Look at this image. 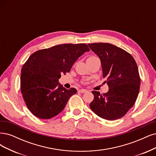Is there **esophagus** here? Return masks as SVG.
I'll return each mask as SVG.
<instances>
[{
  "instance_id": "1",
  "label": "esophagus",
  "mask_w": 156,
  "mask_h": 156,
  "mask_svg": "<svg viewBox=\"0 0 156 156\" xmlns=\"http://www.w3.org/2000/svg\"><path fill=\"white\" fill-rule=\"evenodd\" d=\"M87 91V90H85V89H80L79 91H78V92L79 93H86Z\"/></svg>"
}]
</instances>
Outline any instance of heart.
Returning <instances> with one entry per match:
<instances>
[{"instance_id":"b5f03b06","label":"heart","mask_w":156,"mask_h":156,"mask_svg":"<svg viewBox=\"0 0 156 156\" xmlns=\"http://www.w3.org/2000/svg\"><path fill=\"white\" fill-rule=\"evenodd\" d=\"M93 57H94V56H90V57H89L87 59H89V58H93Z\"/></svg>"}]
</instances>
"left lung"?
<instances>
[{
  "mask_svg": "<svg viewBox=\"0 0 156 156\" xmlns=\"http://www.w3.org/2000/svg\"><path fill=\"white\" fill-rule=\"evenodd\" d=\"M99 57L103 78L109 87L106 93L92 91V111L102 119L113 120L122 117L134 105L138 97L140 79L132 56L115 45L105 43L87 44Z\"/></svg>",
  "mask_w": 156,
  "mask_h": 156,
  "instance_id": "8db88e82",
  "label": "left lung"
}]
</instances>
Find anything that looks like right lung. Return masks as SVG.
<instances>
[{
	"label": "right lung",
	"mask_w": 156,
	"mask_h": 156,
	"mask_svg": "<svg viewBox=\"0 0 156 156\" xmlns=\"http://www.w3.org/2000/svg\"><path fill=\"white\" fill-rule=\"evenodd\" d=\"M90 51L87 45L63 44L39 50L29 57L21 69V89L28 109L35 116L49 119L62 112L69 98L77 93L58 82L71 71L80 56Z\"/></svg>",
	"instance_id": "obj_1"
}]
</instances>
